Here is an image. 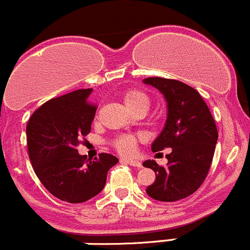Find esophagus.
Here are the masks:
<instances>
[{
    "mask_svg": "<svg viewBox=\"0 0 250 250\" xmlns=\"http://www.w3.org/2000/svg\"><path fill=\"white\" fill-rule=\"evenodd\" d=\"M121 163H125V164L130 165L134 167H142V163L138 160H130V159H121Z\"/></svg>",
    "mask_w": 250,
    "mask_h": 250,
    "instance_id": "34e87169",
    "label": "esophagus"
}]
</instances>
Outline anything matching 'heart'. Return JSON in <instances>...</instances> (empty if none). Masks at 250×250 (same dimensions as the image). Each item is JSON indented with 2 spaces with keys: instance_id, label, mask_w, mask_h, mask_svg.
I'll use <instances>...</instances> for the list:
<instances>
[{
  "instance_id": "b5f03b06",
  "label": "heart",
  "mask_w": 250,
  "mask_h": 250,
  "mask_svg": "<svg viewBox=\"0 0 250 250\" xmlns=\"http://www.w3.org/2000/svg\"><path fill=\"white\" fill-rule=\"evenodd\" d=\"M123 102L127 106V108L130 112H134L137 109L146 108L148 109L149 107V97L146 96V93L143 92L138 88H132V90H127L123 93ZM137 137L132 136V134H123V136L117 137L112 142L113 146L118 153L123 154V155H129L134 151V146H136Z\"/></svg>"
}]
</instances>
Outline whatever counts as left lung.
Wrapping results in <instances>:
<instances>
[{
    "mask_svg": "<svg viewBox=\"0 0 250 250\" xmlns=\"http://www.w3.org/2000/svg\"><path fill=\"white\" fill-rule=\"evenodd\" d=\"M143 83L158 88L167 104V123L151 150L171 148L167 167L154 160L143 163L157 176L146 193L158 201H179L192 195L208 174L218 139L216 123L201 95L191 86L164 78H146Z\"/></svg>",
    "mask_w": 250,
    "mask_h": 250,
    "instance_id": "8db88e82",
    "label": "left lung"
}]
</instances>
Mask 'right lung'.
I'll use <instances>...</instances> for the list:
<instances>
[{"label":"right lung","mask_w":250,"mask_h":250,"mask_svg":"<svg viewBox=\"0 0 250 250\" xmlns=\"http://www.w3.org/2000/svg\"><path fill=\"white\" fill-rule=\"evenodd\" d=\"M91 91L83 88L49 100L27 125L28 155L34 172L51 195L69 204H81L101 192L107 172L118 163L112 154L86 160L78 153L96 113L97 106L88 102Z\"/></svg>","instance_id":"obj_1"}]
</instances>
